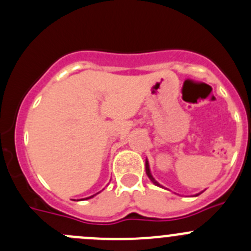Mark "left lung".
Masks as SVG:
<instances>
[{
	"label": "left lung",
	"mask_w": 251,
	"mask_h": 251,
	"mask_svg": "<svg viewBox=\"0 0 251 251\" xmlns=\"http://www.w3.org/2000/svg\"><path fill=\"white\" fill-rule=\"evenodd\" d=\"M146 174L148 175V177H150V179H151V181H152L153 184H154V185H157V186H160V187H162V185H160L159 182H158L157 180H155L154 177H153V175L151 174V170H150V164H148V160H147V159H146ZM200 194H201V193L196 194L195 196H199V195H200Z\"/></svg>",
	"instance_id": "1"
}]
</instances>
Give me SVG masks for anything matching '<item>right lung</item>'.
<instances>
[{
  "label": "right lung",
  "instance_id": "right-lung-1",
  "mask_svg": "<svg viewBox=\"0 0 251 251\" xmlns=\"http://www.w3.org/2000/svg\"><path fill=\"white\" fill-rule=\"evenodd\" d=\"M96 195H97V194H96ZM96 195H93V196H96ZM93 196H89V198H87V199H84V200H88V199H92V198H93Z\"/></svg>",
  "mask_w": 251,
  "mask_h": 251
}]
</instances>
